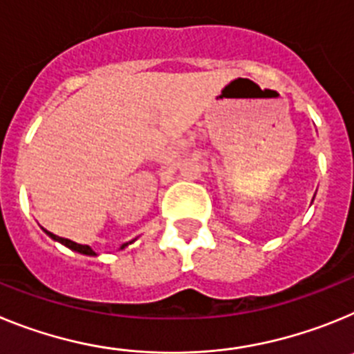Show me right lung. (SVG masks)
Masks as SVG:
<instances>
[{"mask_svg":"<svg viewBox=\"0 0 354 354\" xmlns=\"http://www.w3.org/2000/svg\"><path fill=\"white\" fill-rule=\"evenodd\" d=\"M44 232L48 234V236L51 237V239L58 241V243L65 245V246H67V248L74 250V252H80V253H83V255H95V252H93V250L90 248L88 245H77V243H74V241L65 239V237H58V236H55V234H53V232H48V230H44ZM131 243H133V241H129V243H126V245H122L120 248H126V246L131 245Z\"/></svg>","mask_w":354,"mask_h":354,"instance_id":"1","label":"right lung"}]
</instances>
